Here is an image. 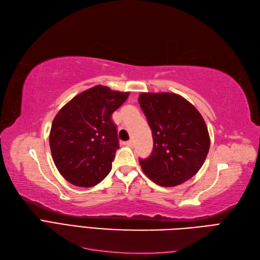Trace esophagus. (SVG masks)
Wrapping results in <instances>:
<instances>
[{
    "label": "esophagus",
    "mask_w": 260,
    "mask_h": 260,
    "mask_svg": "<svg viewBox=\"0 0 260 260\" xmlns=\"http://www.w3.org/2000/svg\"><path fill=\"white\" fill-rule=\"evenodd\" d=\"M125 145H126V146H128V147H133L134 146V140H128V141H126V142H125Z\"/></svg>",
    "instance_id": "esophagus-1"
}]
</instances>
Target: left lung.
<instances>
[{"label": "left lung", "mask_w": 260, "mask_h": 260, "mask_svg": "<svg viewBox=\"0 0 260 260\" xmlns=\"http://www.w3.org/2000/svg\"><path fill=\"white\" fill-rule=\"evenodd\" d=\"M150 128L153 150L139 163L162 187H175L199 172L207 156L209 135L197 108L174 93H141L138 98Z\"/></svg>", "instance_id": "left-lung-1"}]
</instances>
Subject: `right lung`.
Segmentation results:
<instances>
[{
	"label": "right lung",
	"mask_w": 260,
	"mask_h": 260,
	"mask_svg": "<svg viewBox=\"0 0 260 260\" xmlns=\"http://www.w3.org/2000/svg\"><path fill=\"white\" fill-rule=\"evenodd\" d=\"M128 95L97 85L72 98L56 114L49 146L57 170L72 185L93 187L110 173L120 148L111 116Z\"/></svg>",
	"instance_id": "add662e5"
}]
</instances>
